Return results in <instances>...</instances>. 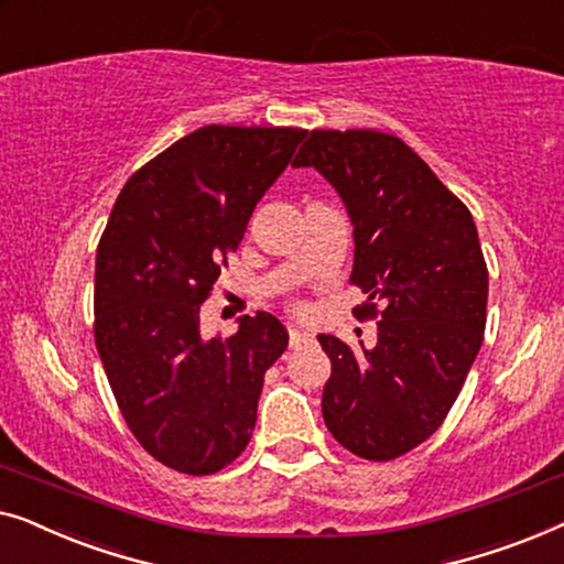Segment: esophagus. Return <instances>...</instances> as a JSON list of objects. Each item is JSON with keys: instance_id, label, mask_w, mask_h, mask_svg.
Listing matches in <instances>:
<instances>
[{"instance_id": "obj_1", "label": "esophagus", "mask_w": 564, "mask_h": 564, "mask_svg": "<svg viewBox=\"0 0 564 564\" xmlns=\"http://www.w3.org/2000/svg\"><path fill=\"white\" fill-rule=\"evenodd\" d=\"M289 335H291V347H293V345H299V343H304V339L312 337V335H308L306 329L296 327V324H291V327H289Z\"/></svg>"}]
</instances>
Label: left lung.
I'll return each mask as SVG.
<instances>
[{
    "label": "left lung",
    "mask_w": 564,
    "mask_h": 564,
    "mask_svg": "<svg viewBox=\"0 0 564 564\" xmlns=\"http://www.w3.org/2000/svg\"><path fill=\"white\" fill-rule=\"evenodd\" d=\"M293 165H314L352 219L350 283L378 319L372 350L319 335L332 376L324 424L352 455L388 463L440 430L482 345L488 268L467 206L395 134L312 130Z\"/></svg>",
    "instance_id": "left-lung-1"
}]
</instances>
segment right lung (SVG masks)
Listing matches in <instances>:
<instances>
[{
	"label": "right lung",
	"mask_w": 564,
	"mask_h": 564,
	"mask_svg": "<svg viewBox=\"0 0 564 564\" xmlns=\"http://www.w3.org/2000/svg\"><path fill=\"white\" fill-rule=\"evenodd\" d=\"M304 138L299 127L206 124L132 173L101 232L94 343L134 440L171 470L217 473L256 430L289 332L258 312L232 337L202 339L199 308Z\"/></svg>",
	"instance_id": "obj_1"
}]
</instances>
